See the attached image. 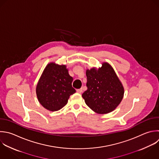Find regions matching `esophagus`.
I'll return each mask as SVG.
<instances>
[{
	"instance_id": "obj_1",
	"label": "esophagus",
	"mask_w": 159,
	"mask_h": 159,
	"mask_svg": "<svg viewBox=\"0 0 159 159\" xmlns=\"http://www.w3.org/2000/svg\"><path fill=\"white\" fill-rule=\"evenodd\" d=\"M76 91H77L78 93H81L83 92V89H82V88L78 89H76Z\"/></svg>"
}]
</instances>
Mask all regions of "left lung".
Returning <instances> with one entry per match:
<instances>
[{
  "instance_id": "obj_1",
  "label": "left lung",
  "mask_w": 159,
  "mask_h": 159,
  "mask_svg": "<svg viewBox=\"0 0 159 159\" xmlns=\"http://www.w3.org/2000/svg\"><path fill=\"white\" fill-rule=\"evenodd\" d=\"M87 90L82 94L85 103L98 114L114 111L124 96V88L112 66L102 64L98 70H86Z\"/></svg>"
}]
</instances>
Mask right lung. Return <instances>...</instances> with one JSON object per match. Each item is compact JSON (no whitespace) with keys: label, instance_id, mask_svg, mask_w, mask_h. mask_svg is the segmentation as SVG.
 <instances>
[{"label":"right lung","instance_id":"right-lung-1","mask_svg":"<svg viewBox=\"0 0 159 159\" xmlns=\"http://www.w3.org/2000/svg\"><path fill=\"white\" fill-rule=\"evenodd\" d=\"M73 78L65 65L49 63L45 68L37 85L36 93L40 103L52 111L60 110L76 92L72 87Z\"/></svg>","mask_w":159,"mask_h":159}]
</instances>
